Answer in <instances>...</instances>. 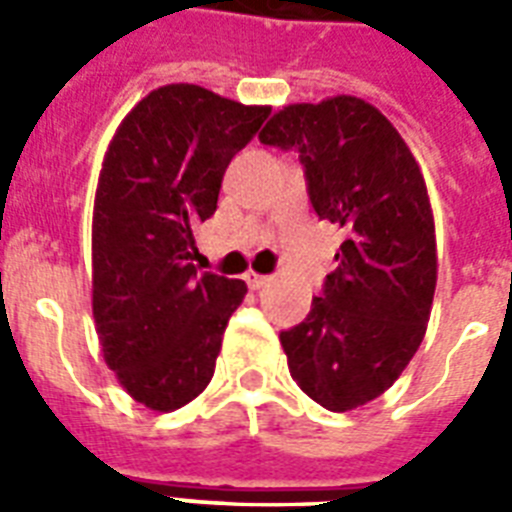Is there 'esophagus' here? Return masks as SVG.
<instances>
[{
	"label": "esophagus",
	"mask_w": 512,
	"mask_h": 512,
	"mask_svg": "<svg viewBox=\"0 0 512 512\" xmlns=\"http://www.w3.org/2000/svg\"><path fill=\"white\" fill-rule=\"evenodd\" d=\"M244 281L249 284V289H263L268 281H271V276H265V273H257V271H247L244 273Z\"/></svg>",
	"instance_id": "obj_1"
}]
</instances>
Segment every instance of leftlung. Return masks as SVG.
<instances>
[{"mask_svg": "<svg viewBox=\"0 0 512 512\" xmlns=\"http://www.w3.org/2000/svg\"><path fill=\"white\" fill-rule=\"evenodd\" d=\"M257 138L295 148L316 215L348 231L337 271L281 348L305 396L350 412L401 377L428 329L438 279L428 185L396 127L356 95L284 106Z\"/></svg>", "mask_w": 512, "mask_h": 512, "instance_id": "8db88e82", "label": "left lung"}]
</instances>
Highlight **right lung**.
<instances>
[{
  "instance_id": "add662e5",
  "label": "right lung",
  "mask_w": 512,
  "mask_h": 512,
  "mask_svg": "<svg viewBox=\"0 0 512 512\" xmlns=\"http://www.w3.org/2000/svg\"><path fill=\"white\" fill-rule=\"evenodd\" d=\"M271 106L199 84L151 90L116 127L92 207V319L138 404L175 412L207 388L241 279L196 276L193 225L215 215L225 167Z\"/></svg>"
}]
</instances>
